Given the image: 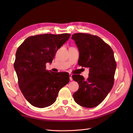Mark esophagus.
<instances>
[{
	"label": "esophagus",
	"mask_w": 133,
	"mask_h": 133,
	"mask_svg": "<svg viewBox=\"0 0 133 133\" xmlns=\"http://www.w3.org/2000/svg\"><path fill=\"white\" fill-rule=\"evenodd\" d=\"M72 74H69V77H70V81H72Z\"/></svg>",
	"instance_id": "1"
}]
</instances>
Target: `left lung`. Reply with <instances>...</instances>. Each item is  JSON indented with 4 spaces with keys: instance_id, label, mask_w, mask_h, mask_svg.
I'll return each mask as SVG.
<instances>
[{
    "instance_id": "8db88e82",
    "label": "left lung",
    "mask_w": 133,
    "mask_h": 133,
    "mask_svg": "<svg viewBox=\"0 0 133 133\" xmlns=\"http://www.w3.org/2000/svg\"><path fill=\"white\" fill-rule=\"evenodd\" d=\"M79 52L78 64L89 69V78L73 75L79 89L73 94L76 103L87 108L99 105L112 88L117 63L114 52L98 36L76 33L72 35Z\"/></svg>"
}]
</instances>
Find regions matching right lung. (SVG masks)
I'll list each match as a JSON object with an SVG mask.
<instances>
[{"instance_id": "1", "label": "right lung", "mask_w": 133, "mask_h": 133, "mask_svg": "<svg viewBox=\"0 0 133 133\" xmlns=\"http://www.w3.org/2000/svg\"><path fill=\"white\" fill-rule=\"evenodd\" d=\"M70 35L45 34L29 36L17 49L14 66L19 86L32 106L44 108L51 105L59 90L69 82L68 73L48 71L46 64L52 63L56 51Z\"/></svg>"}]
</instances>
